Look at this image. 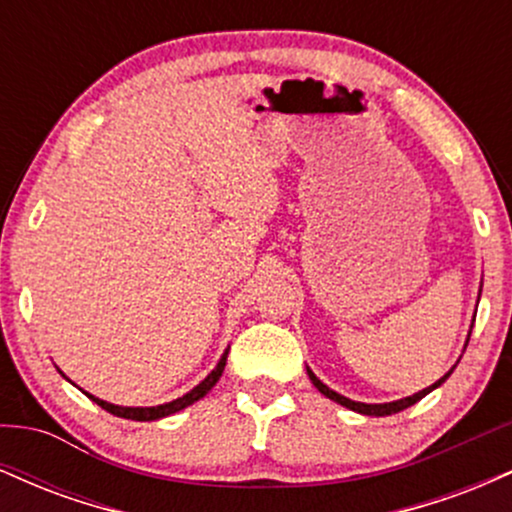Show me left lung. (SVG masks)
I'll return each mask as SVG.
<instances>
[{"mask_svg": "<svg viewBox=\"0 0 512 512\" xmlns=\"http://www.w3.org/2000/svg\"><path fill=\"white\" fill-rule=\"evenodd\" d=\"M450 373H452V370H450ZM450 373H445L443 378L438 380V383H433L431 387H426V390L416 392V395H411V397L397 399V402H387V404H363V402H354V399H346L344 395H337V392L330 390V387H327L325 383H320V380L315 378V373H313V370L308 368V375H310V380H313V385L317 387V390L322 392V395H325V397H330V399H334V402H337V404H342V407H346V409H351V411H358V414H366V416H387V414H397V411H402V409L411 407V404H416V402H419V399H424V397L428 395V392H431V390H436V387H438L440 383H445V380L450 378Z\"/></svg>", "mask_w": 512, "mask_h": 512, "instance_id": "8db88e82", "label": "left lung"}]
</instances>
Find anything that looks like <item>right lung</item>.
<instances>
[{
    "mask_svg": "<svg viewBox=\"0 0 512 512\" xmlns=\"http://www.w3.org/2000/svg\"><path fill=\"white\" fill-rule=\"evenodd\" d=\"M226 356H228V351L221 356L219 366L211 370V373L207 375V378L202 380V383H199V385L195 387V390L187 392V395H182L180 399H173V402L161 404V407H115V404L103 402V399H98V397H93V395H88V397H91L93 402L98 404V407H103L105 411H110V414H115V416H122V419H132V421H154V419H163V416L175 414V411L190 407V404H195L197 399H202L204 395H207L211 387L219 383V378H221V373H223V366H226Z\"/></svg>",
    "mask_w": 512,
    "mask_h": 512,
    "instance_id": "1",
    "label": "right lung"
}]
</instances>
